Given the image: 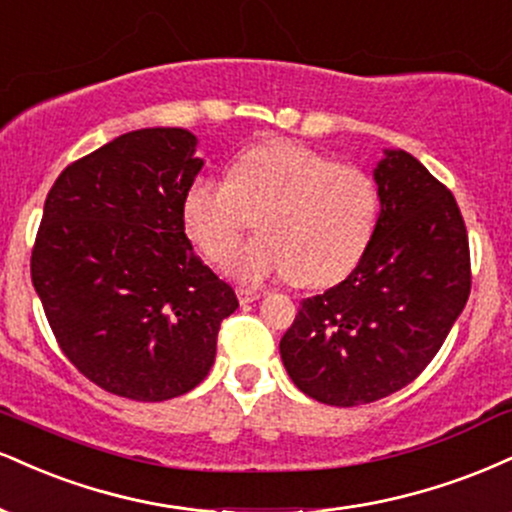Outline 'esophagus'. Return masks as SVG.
<instances>
[{
  "label": "esophagus",
  "mask_w": 512,
  "mask_h": 512,
  "mask_svg": "<svg viewBox=\"0 0 512 512\" xmlns=\"http://www.w3.org/2000/svg\"><path fill=\"white\" fill-rule=\"evenodd\" d=\"M237 297L242 304H251L261 299V290H256V287H237Z\"/></svg>",
  "instance_id": "34e87169"
}]
</instances>
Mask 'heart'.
<instances>
[{
  "mask_svg": "<svg viewBox=\"0 0 512 512\" xmlns=\"http://www.w3.org/2000/svg\"><path fill=\"white\" fill-rule=\"evenodd\" d=\"M249 215L261 237L225 258L227 275L251 285L292 275L302 287H326L364 256L381 191L362 167L292 141H266L232 160L227 182L196 177L182 196L184 232L208 261L237 244Z\"/></svg>",
  "mask_w": 512,
  "mask_h": 512,
  "instance_id": "1",
  "label": "heart"
}]
</instances>
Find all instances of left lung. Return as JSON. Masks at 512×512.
Masks as SVG:
<instances>
[{
    "label": "left lung",
    "mask_w": 512,
    "mask_h": 512,
    "mask_svg": "<svg viewBox=\"0 0 512 512\" xmlns=\"http://www.w3.org/2000/svg\"><path fill=\"white\" fill-rule=\"evenodd\" d=\"M381 215L357 268L304 299L280 357L302 393L354 407L429 366L470 297V244L450 191L405 150H383Z\"/></svg>",
    "instance_id": "1"
}]
</instances>
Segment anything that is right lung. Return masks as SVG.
<instances>
[{
    "label": "right lung",
    "instance_id": "add662e5",
    "mask_svg": "<svg viewBox=\"0 0 512 512\" xmlns=\"http://www.w3.org/2000/svg\"><path fill=\"white\" fill-rule=\"evenodd\" d=\"M196 146L177 126L129 131L71 162L45 198L30 278L54 338L88 381L129 400L196 388L239 306L184 234Z\"/></svg>",
    "mask_w": 512,
    "mask_h": 512
}]
</instances>
